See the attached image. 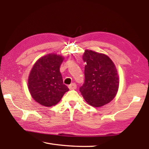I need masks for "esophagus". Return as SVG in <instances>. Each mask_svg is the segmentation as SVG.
Here are the masks:
<instances>
[{
  "instance_id": "obj_1",
  "label": "esophagus",
  "mask_w": 149,
  "mask_h": 149,
  "mask_svg": "<svg viewBox=\"0 0 149 149\" xmlns=\"http://www.w3.org/2000/svg\"><path fill=\"white\" fill-rule=\"evenodd\" d=\"M68 88H69L70 90H75V89H76L77 85L75 83H72L71 84L69 85Z\"/></svg>"
}]
</instances>
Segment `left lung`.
I'll return each mask as SVG.
<instances>
[{
    "label": "left lung",
    "instance_id": "left-lung-1",
    "mask_svg": "<svg viewBox=\"0 0 149 149\" xmlns=\"http://www.w3.org/2000/svg\"><path fill=\"white\" fill-rule=\"evenodd\" d=\"M83 59L84 83L80 88L86 102L93 107H101L110 102L118 92L119 77L113 61L104 54L85 50Z\"/></svg>",
    "mask_w": 149,
    "mask_h": 149
}]
</instances>
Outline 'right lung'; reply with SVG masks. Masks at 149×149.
<instances>
[{"label":"right lung","instance_id":"1","mask_svg":"<svg viewBox=\"0 0 149 149\" xmlns=\"http://www.w3.org/2000/svg\"><path fill=\"white\" fill-rule=\"evenodd\" d=\"M64 58L56 54L44 56L34 63L28 78V89L34 100L50 107L58 104L69 90L59 70Z\"/></svg>","mask_w":149,"mask_h":149}]
</instances>
